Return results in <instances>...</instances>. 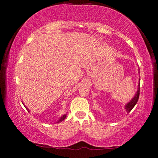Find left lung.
<instances>
[{"label": "left lung", "mask_w": 158, "mask_h": 158, "mask_svg": "<svg viewBox=\"0 0 158 158\" xmlns=\"http://www.w3.org/2000/svg\"><path fill=\"white\" fill-rule=\"evenodd\" d=\"M139 73H140L139 71ZM140 81V79H139ZM139 93H140V81H139V85H138V89L136 93L134 95V97L130 101V102H128L127 103L126 105L125 106V109H126L127 112L129 113L130 111L133 109V108L135 106V105L138 102V100H139Z\"/></svg>", "instance_id": "left-lung-1"}]
</instances>
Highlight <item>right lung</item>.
I'll list each match as a JSON object with an SVG mask.
<instances>
[{
    "instance_id": "right-lung-1",
    "label": "right lung",
    "mask_w": 158,
    "mask_h": 158,
    "mask_svg": "<svg viewBox=\"0 0 158 158\" xmlns=\"http://www.w3.org/2000/svg\"><path fill=\"white\" fill-rule=\"evenodd\" d=\"M24 106H25V105H24ZM25 108H26V109H27V111H29V109H27V107H26V106H25ZM65 117H66V115H65V114H64V115H63V116H62V117H60V119H59V120H58V122H57V123H60V122H62V121H63V120H64V119H65Z\"/></svg>"
}]
</instances>
